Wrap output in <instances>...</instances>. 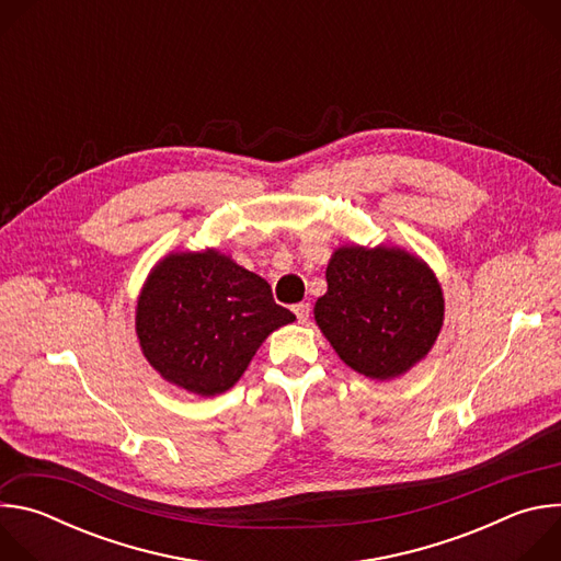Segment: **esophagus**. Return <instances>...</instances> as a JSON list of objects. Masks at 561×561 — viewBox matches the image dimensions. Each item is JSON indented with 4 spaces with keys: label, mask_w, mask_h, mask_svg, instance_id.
Wrapping results in <instances>:
<instances>
[{
    "label": "esophagus",
    "mask_w": 561,
    "mask_h": 561,
    "mask_svg": "<svg viewBox=\"0 0 561 561\" xmlns=\"http://www.w3.org/2000/svg\"><path fill=\"white\" fill-rule=\"evenodd\" d=\"M293 310H295V314H297V322H301V324L308 322V317H310V304H306V301L295 304Z\"/></svg>",
    "instance_id": "obj_1"
}]
</instances>
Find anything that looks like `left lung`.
<instances>
[{
  "instance_id": "obj_1",
  "label": "left lung",
  "mask_w": 561,
  "mask_h": 561,
  "mask_svg": "<svg viewBox=\"0 0 561 561\" xmlns=\"http://www.w3.org/2000/svg\"><path fill=\"white\" fill-rule=\"evenodd\" d=\"M327 282L314 322L346 366L383 381L428 355L444 324V295L420 257L397 247H342Z\"/></svg>"
}]
</instances>
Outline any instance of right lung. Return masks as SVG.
<instances>
[{"label":"right lung","instance_id":"add662e5","mask_svg":"<svg viewBox=\"0 0 561 561\" xmlns=\"http://www.w3.org/2000/svg\"><path fill=\"white\" fill-rule=\"evenodd\" d=\"M295 314L266 279L219 251L171 253L148 275L135 331L148 364L167 381L213 397L244 375L262 342Z\"/></svg>","mask_w":561,"mask_h":561}]
</instances>
